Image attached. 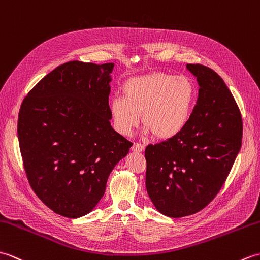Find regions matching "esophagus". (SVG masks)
<instances>
[{
  "mask_svg": "<svg viewBox=\"0 0 260 260\" xmlns=\"http://www.w3.org/2000/svg\"><path fill=\"white\" fill-rule=\"evenodd\" d=\"M131 150L134 152H142L143 150H145V146L141 145V143H138V142H135L134 146H132Z\"/></svg>",
  "mask_w": 260,
  "mask_h": 260,
  "instance_id": "obj_1",
  "label": "esophagus"
}]
</instances>
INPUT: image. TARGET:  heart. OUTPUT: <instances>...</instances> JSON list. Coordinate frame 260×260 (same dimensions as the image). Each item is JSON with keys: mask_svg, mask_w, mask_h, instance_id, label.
<instances>
[{"mask_svg": "<svg viewBox=\"0 0 260 260\" xmlns=\"http://www.w3.org/2000/svg\"><path fill=\"white\" fill-rule=\"evenodd\" d=\"M197 90L187 76L164 72L131 78L123 85V98L110 102L114 128L129 136L140 122L160 140L177 137L186 128L193 110Z\"/></svg>", "mask_w": 260, "mask_h": 260, "instance_id": "1", "label": "heart"}]
</instances>
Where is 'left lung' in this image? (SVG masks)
Wrapping results in <instances>:
<instances>
[{
  "instance_id": "obj_1",
  "label": "left lung",
  "mask_w": 260,
  "mask_h": 260,
  "mask_svg": "<svg viewBox=\"0 0 260 260\" xmlns=\"http://www.w3.org/2000/svg\"><path fill=\"white\" fill-rule=\"evenodd\" d=\"M199 94L177 137L146 148V187L159 212L171 218L204 209L220 191L243 139V119L232 92L210 68L187 64Z\"/></svg>"
}]
</instances>
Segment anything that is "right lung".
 I'll return each instance as SVG.
<instances>
[{
    "mask_svg": "<svg viewBox=\"0 0 260 260\" xmlns=\"http://www.w3.org/2000/svg\"><path fill=\"white\" fill-rule=\"evenodd\" d=\"M113 63L70 61L28 92L17 137L30 186L51 210L68 218L89 213L132 142L111 126Z\"/></svg>",
    "mask_w": 260,
    "mask_h": 260,
    "instance_id": "1",
    "label": "right lung"
}]
</instances>
